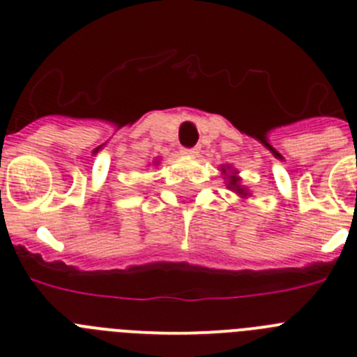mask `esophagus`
I'll use <instances>...</instances> for the list:
<instances>
[{
    "mask_svg": "<svg viewBox=\"0 0 357 357\" xmlns=\"http://www.w3.org/2000/svg\"><path fill=\"white\" fill-rule=\"evenodd\" d=\"M184 153L189 157H195V155H198V148H185Z\"/></svg>",
    "mask_w": 357,
    "mask_h": 357,
    "instance_id": "34e87169",
    "label": "esophagus"
}]
</instances>
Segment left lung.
I'll return each mask as SVG.
<instances>
[{
	"instance_id": "left-lung-1",
	"label": "left lung",
	"mask_w": 357,
	"mask_h": 357,
	"mask_svg": "<svg viewBox=\"0 0 357 357\" xmlns=\"http://www.w3.org/2000/svg\"><path fill=\"white\" fill-rule=\"evenodd\" d=\"M220 172H222L227 189L234 191V193L238 195V197H241L243 200H247V198L250 197L247 185L241 184V176L238 175V169L232 168L230 164H222V166H220Z\"/></svg>"
}]
</instances>
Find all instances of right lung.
I'll use <instances>...</instances> for the list:
<instances>
[{
	"mask_svg": "<svg viewBox=\"0 0 357 357\" xmlns=\"http://www.w3.org/2000/svg\"><path fill=\"white\" fill-rule=\"evenodd\" d=\"M159 162H160V159H155L151 164H153V166H159Z\"/></svg>",
	"mask_w": 357,
	"mask_h": 357,
	"instance_id": "obj_1",
	"label": "right lung"
}]
</instances>
